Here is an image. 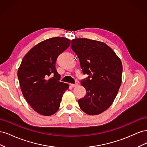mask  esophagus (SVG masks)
I'll return each mask as SVG.
<instances>
[{"label": "esophagus", "mask_w": 147, "mask_h": 147, "mask_svg": "<svg viewBox=\"0 0 147 147\" xmlns=\"http://www.w3.org/2000/svg\"><path fill=\"white\" fill-rule=\"evenodd\" d=\"M70 86H72V87H73V88H75V87H76V86H78V83H75V84H70Z\"/></svg>", "instance_id": "esophagus-1"}]
</instances>
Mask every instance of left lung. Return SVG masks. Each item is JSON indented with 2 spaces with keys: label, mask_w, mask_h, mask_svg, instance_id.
<instances>
[{
  "label": "left lung",
  "mask_w": 147,
  "mask_h": 147,
  "mask_svg": "<svg viewBox=\"0 0 147 147\" xmlns=\"http://www.w3.org/2000/svg\"><path fill=\"white\" fill-rule=\"evenodd\" d=\"M71 48L78 57L84 74L89 75L81 84L86 94L78 100L80 107L90 115L109 109L121 84L123 66L114 51L104 42L88 38H75Z\"/></svg>",
  "instance_id": "1"
}]
</instances>
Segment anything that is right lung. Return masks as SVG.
<instances>
[{
  "label": "right lung",
  "instance_id": "add662e5",
  "mask_svg": "<svg viewBox=\"0 0 147 147\" xmlns=\"http://www.w3.org/2000/svg\"><path fill=\"white\" fill-rule=\"evenodd\" d=\"M70 44L69 39L59 37L40 42L24 56L18 70L25 99L33 110L43 116L57 112L64 93L69 88L68 84L59 82L55 65L57 57Z\"/></svg>",
  "mask_w": 147,
  "mask_h": 147
}]
</instances>
